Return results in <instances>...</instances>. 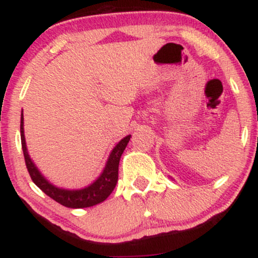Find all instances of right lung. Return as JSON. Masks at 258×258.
<instances>
[{"label": "right lung", "mask_w": 258, "mask_h": 258, "mask_svg": "<svg viewBox=\"0 0 258 258\" xmlns=\"http://www.w3.org/2000/svg\"><path fill=\"white\" fill-rule=\"evenodd\" d=\"M20 138H22V148L24 153L25 165L28 168L29 174H30L32 182L36 184L44 194L48 195L53 200H55L60 205L70 207V209H84V207H91L97 205V204L104 201L111 191L114 190L115 185L119 178V162L120 158L122 155L123 150L130 142L131 135L126 136L122 138L119 143L115 146L109 155L108 161L103 170L100 176L92 183L91 185L86 186L84 189H78V190H69V189L58 188L49 183L44 177L41 174L38 168L35 166V164L30 159V155L28 154L24 136V116L20 117Z\"/></svg>", "instance_id": "add662e5"}]
</instances>
